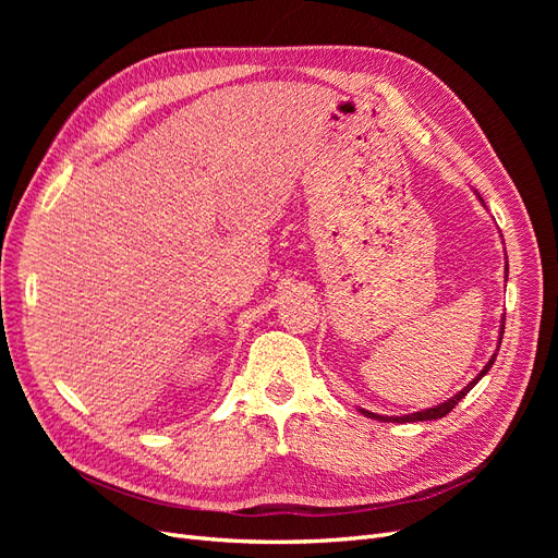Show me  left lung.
I'll list each match as a JSON object with an SVG mask.
<instances>
[{"label":"left lung","mask_w":558,"mask_h":558,"mask_svg":"<svg viewBox=\"0 0 558 558\" xmlns=\"http://www.w3.org/2000/svg\"><path fill=\"white\" fill-rule=\"evenodd\" d=\"M480 197V195H477ZM480 202L484 205V199L480 197ZM505 281H508V260H505ZM502 332H505V316H502V320H500V332H498V347H500V340H502ZM496 356H498V349H496V353L492 359H488V363L482 367V373L472 379L468 386H463L459 393L456 396H451L449 400H445V402H440V404H435V408H430V410H421V412H414V414H404V416H381V414H375V412H367V410H361L365 416H369V418H377V421H391V424H410V421H433V418H442V416H447L456 404H459L468 393H470V388L475 386L488 369H492V365L496 363Z\"/></svg>","instance_id":"left-lung-1"}]
</instances>
